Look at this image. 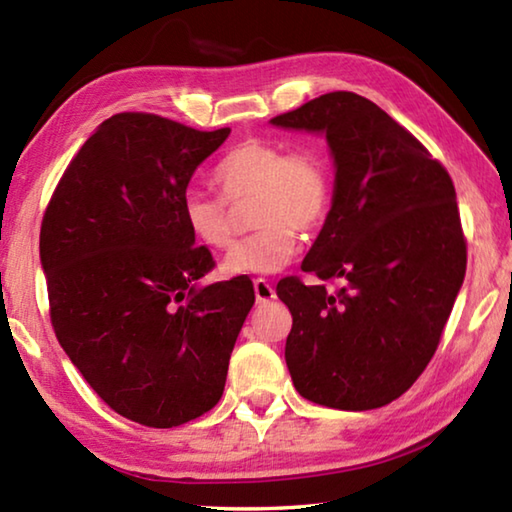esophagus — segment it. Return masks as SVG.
Segmentation results:
<instances>
[{
  "mask_svg": "<svg viewBox=\"0 0 512 512\" xmlns=\"http://www.w3.org/2000/svg\"><path fill=\"white\" fill-rule=\"evenodd\" d=\"M255 298H257V302H268L275 298V289L266 280H262V277L255 280Z\"/></svg>",
  "mask_w": 512,
  "mask_h": 512,
  "instance_id": "obj_1",
  "label": "esophagus"
}]
</instances>
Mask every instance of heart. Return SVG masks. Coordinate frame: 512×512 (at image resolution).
<instances>
[{
    "mask_svg": "<svg viewBox=\"0 0 512 512\" xmlns=\"http://www.w3.org/2000/svg\"><path fill=\"white\" fill-rule=\"evenodd\" d=\"M212 180L221 196L187 192L183 219L196 241L214 250L235 244V221L227 207L248 205L253 235L225 257L228 275H268L291 262L298 232L325 223L334 198V173L316 146H289L246 140L223 155Z\"/></svg>",
    "mask_w": 512,
    "mask_h": 512,
    "instance_id": "b5f03b06",
    "label": "heart"
}]
</instances>
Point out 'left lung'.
Wrapping results in <instances>:
<instances>
[{
  "label": "left lung",
  "instance_id": "1",
  "mask_svg": "<svg viewBox=\"0 0 512 512\" xmlns=\"http://www.w3.org/2000/svg\"><path fill=\"white\" fill-rule=\"evenodd\" d=\"M325 133L332 210L277 298L293 316L287 366L305 400L368 411L409 391L436 352L467 264L454 183L404 126L366 97L329 92L271 119Z\"/></svg>",
  "mask_w": 512,
  "mask_h": 512
}]
</instances>
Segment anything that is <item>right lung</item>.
<instances>
[{
    "instance_id": "1",
    "label": "right lung",
    "mask_w": 512,
    "mask_h": 512,
    "mask_svg": "<svg viewBox=\"0 0 512 512\" xmlns=\"http://www.w3.org/2000/svg\"><path fill=\"white\" fill-rule=\"evenodd\" d=\"M228 135L151 112L112 115L67 164L42 216L56 339L94 393L144 427L214 409L255 302L248 275L196 287L214 259L183 219L189 180Z\"/></svg>"
}]
</instances>
